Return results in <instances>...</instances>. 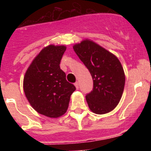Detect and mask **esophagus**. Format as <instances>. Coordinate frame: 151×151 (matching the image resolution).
I'll return each instance as SVG.
<instances>
[{"mask_svg":"<svg viewBox=\"0 0 151 151\" xmlns=\"http://www.w3.org/2000/svg\"><path fill=\"white\" fill-rule=\"evenodd\" d=\"M75 86H76V89H78V82H76V83H75Z\"/></svg>","mask_w":151,"mask_h":151,"instance_id":"1","label":"esophagus"}]
</instances>
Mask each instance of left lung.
I'll use <instances>...</instances> for the list:
<instances>
[{
  "instance_id": "1",
  "label": "left lung",
  "mask_w": 151,
  "mask_h": 151,
  "mask_svg": "<svg viewBox=\"0 0 151 151\" xmlns=\"http://www.w3.org/2000/svg\"><path fill=\"white\" fill-rule=\"evenodd\" d=\"M73 49L93 78V90L85 96L90 110L96 114L112 111L120 101L125 86L121 63L114 54L91 40L75 45Z\"/></svg>"
}]
</instances>
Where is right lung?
Here are the masks:
<instances>
[{
	"label": "right lung",
	"mask_w": 151,
	"mask_h": 151,
	"mask_svg": "<svg viewBox=\"0 0 151 151\" xmlns=\"http://www.w3.org/2000/svg\"><path fill=\"white\" fill-rule=\"evenodd\" d=\"M64 45L44 47L26 70L23 89L31 106L40 114L57 118L66 113L70 96L76 90L66 81L60 63L66 51Z\"/></svg>",
	"instance_id": "add662e5"
}]
</instances>
